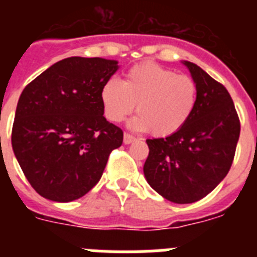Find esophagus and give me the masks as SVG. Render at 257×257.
<instances>
[{"instance_id": "esophagus-1", "label": "esophagus", "mask_w": 257, "mask_h": 257, "mask_svg": "<svg viewBox=\"0 0 257 257\" xmlns=\"http://www.w3.org/2000/svg\"><path fill=\"white\" fill-rule=\"evenodd\" d=\"M134 140H135V136H133L131 134H128V133H124V135H123V143H124V144H131Z\"/></svg>"}]
</instances>
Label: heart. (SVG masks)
Segmentation results:
<instances>
[{
    "instance_id": "heart-1",
    "label": "heart",
    "mask_w": 257,
    "mask_h": 257,
    "mask_svg": "<svg viewBox=\"0 0 257 257\" xmlns=\"http://www.w3.org/2000/svg\"><path fill=\"white\" fill-rule=\"evenodd\" d=\"M104 114L112 122L123 121L135 109L130 126L154 136H169L187 123L197 103L196 81L187 74L153 63L131 68L123 82L109 78L100 90Z\"/></svg>"
}]
</instances>
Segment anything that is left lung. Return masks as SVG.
<instances>
[{
  "label": "left lung",
  "instance_id": "8db88e82",
  "mask_svg": "<svg viewBox=\"0 0 257 257\" xmlns=\"http://www.w3.org/2000/svg\"><path fill=\"white\" fill-rule=\"evenodd\" d=\"M197 103L187 123L172 135L148 139L144 176L158 194L174 203H193L225 178L234 158L240 123L230 95L221 83L190 61Z\"/></svg>",
  "mask_w": 257,
  "mask_h": 257
}]
</instances>
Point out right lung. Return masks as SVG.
Returning a JSON list of instances; mask_svg holds the SVG:
<instances>
[{"label":"right lung","mask_w":257,"mask_h":257,"mask_svg":"<svg viewBox=\"0 0 257 257\" xmlns=\"http://www.w3.org/2000/svg\"><path fill=\"white\" fill-rule=\"evenodd\" d=\"M117 60L63 59L23 90L11 144L33 189L54 202L83 197L100 180L123 133L104 117L100 90Z\"/></svg>","instance_id":"obj_1"}]
</instances>
